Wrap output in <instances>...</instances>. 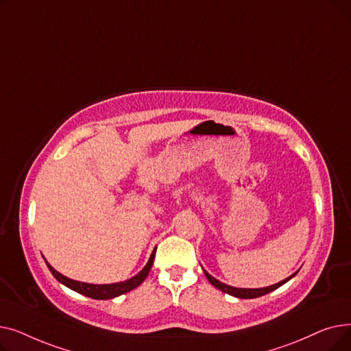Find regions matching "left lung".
<instances>
[{"mask_svg": "<svg viewBox=\"0 0 351 351\" xmlns=\"http://www.w3.org/2000/svg\"><path fill=\"white\" fill-rule=\"evenodd\" d=\"M204 273H205V276L208 278V280H209L216 289L222 290L223 293H228V294H230V296H234V298H239V299H254V298L265 296V294H267V293L276 290L278 287H280L282 285H285L286 282H289L291 278H294V276H296L298 271L293 273L291 276H289L287 279H285V280H282V282H279V283H276V285L263 287V289H239V287H232V286H228V285H225V283H222V282H219L217 279H215L213 276H210L205 269H204Z\"/></svg>", "mask_w": 351, "mask_h": 351, "instance_id": "obj_1", "label": "left lung"}]
</instances>
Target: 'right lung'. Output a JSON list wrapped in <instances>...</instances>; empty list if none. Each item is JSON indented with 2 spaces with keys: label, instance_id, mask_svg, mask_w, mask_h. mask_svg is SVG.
Listing matches in <instances>:
<instances>
[{
  "label": "right lung",
  "instance_id": "right-lung-1",
  "mask_svg": "<svg viewBox=\"0 0 351 351\" xmlns=\"http://www.w3.org/2000/svg\"><path fill=\"white\" fill-rule=\"evenodd\" d=\"M155 252H156V247L154 249V252H152V254L149 257V261H147L146 266L136 276H134L132 279L121 282V283H112V285H89V283H82V282L72 280V279L65 278V276L61 274L60 271L55 270L48 262H45V263H47L49 271L53 274V278L57 279L58 282H61L62 285H65L66 287L72 289L73 291H78V293L84 294V296H88V298L95 299V300H108V299L118 298V296H121V294H123V293H128V291L136 289L146 279L147 273H149V270H151V267L154 265Z\"/></svg>",
  "mask_w": 351,
  "mask_h": 351
}]
</instances>
